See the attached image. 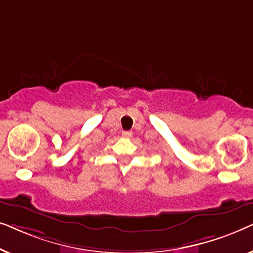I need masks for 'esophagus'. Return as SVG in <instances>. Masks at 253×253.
<instances>
[{
    "mask_svg": "<svg viewBox=\"0 0 253 253\" xmlns=\"http://www.w3.org/2000/svg\"><path fill=\"white\" fill-rule=\"evenodd\" d=\"M122 136L124 138H131L132 137V131H123Z\"/></svg>",
    "mask_w": 253,
    "mask_h": 253,
    "instance_id": "1",
    "label": "esophagus"
}]
</instances>
